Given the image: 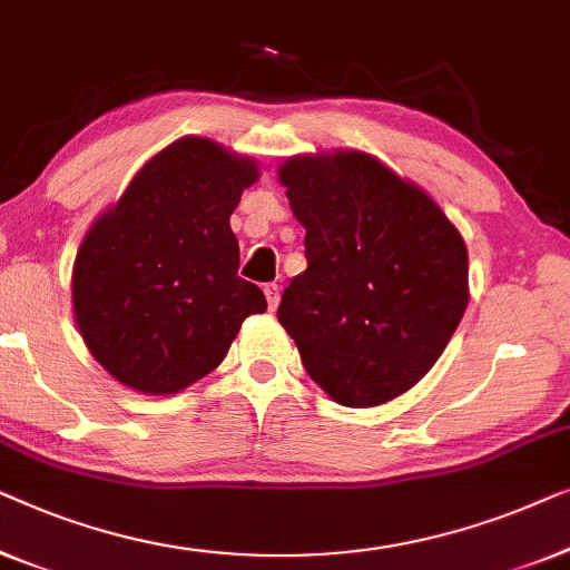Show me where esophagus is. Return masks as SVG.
Returning <instances> with one entry per match:
<instances>
[{
    "instance_id": "esophagus-1",
    "label": "esophagus",
    "mask_w": 570,
    "mask_h": 570,
    "mask_svg": "<svg viewBox=\"0 0 570 570\" xmlns=\"http://www.w3.org/2000/svg\"><path fill=\"white\" fill-rule=\"evenodd\" d=\"M263 292H266L268 309H276L278 299H282V288H278V284H266V286H263Z\"/></svg>"
}]
</instances>
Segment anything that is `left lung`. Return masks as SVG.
Returning a JSON list of instances; mask_svg holds the SVG:
<instances>
[{"label": "left lung", "mask_w": 570, "mask_h": 570, "mask_svg": "<svg viewBox=\"0 0 570 570\" xmlns=\"http://www.w3.org/2000/svg\"><path fill=\"white\" fill-rule=\"evenodd\" d=\"M278 180L307 229V271L278 304L304 368L348 407L403 395L468 307L462 235L426 190L366 151L296 155Z\"/></svg>", "instance_id": "left-lung-1"}]
</instances>
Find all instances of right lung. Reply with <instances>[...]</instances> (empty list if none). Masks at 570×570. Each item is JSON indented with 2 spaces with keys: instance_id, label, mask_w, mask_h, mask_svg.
<instances>
[{
  "instance_id": "add662e5",
  "label": "right lung",
  "mask_w": 570,
  "mask_h": 570,
  "mask_svg": "<svg viewBox=\"0 0 570 570\" xmlns=\"http://www.w3.org/2000/svg\"><path fill=\"white\" fill-rule=\"evenodd\" d=\"M258 165L202 136L173 141L128 183L79 245L71 304L106 372L175 395L214 372L266 296L237 276L229 216Z\"/></svg>"
}]
</instances>
